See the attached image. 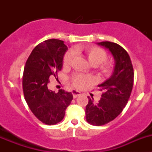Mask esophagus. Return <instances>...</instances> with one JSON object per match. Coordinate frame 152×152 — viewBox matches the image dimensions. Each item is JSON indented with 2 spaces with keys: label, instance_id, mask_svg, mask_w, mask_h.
Returning a JSON list of instances; mask_svg holds the SVG:
<instances>
[{
  "label": "esophagus",
  "instance_id": "34e87169",
  "mask_svg": "<svg viewBox=\"0 0 152 152\" xmlns=\"http://www.w3.org/2000/svg\"><path fill=\"white\" fill-rule=\"evenodd\" d=\"M73 98H77L78 96H81V93L79 91H77V90H73Z\"/></svg>",
  "mask_w": 152,
  "mask_h": 152
}]
</instances>
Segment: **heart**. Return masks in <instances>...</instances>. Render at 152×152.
Masks as SVG:
<instances>
[{"instance_id":"obj_1","label":"heart","mask_w":152,"mask_h":152,"mask_svg":"<svg viewBox=\"0 0 152 152\" xmlns=\"http://www.w3.org/2000/svg\"><path fill=\"white\" fill-rule=\"evenodd\" d=\"M75 52L76 53H80L84 55L88 62L93 66H98L102 62H104L107 59V53L103 49L98 47H85V46H79L75 49ZM73 52L69 51L65 54L64 57L63 63L65 65H67L70 63L72 59H73ZM100 68L102 72L107 73L110 72V67L108 64L104 63L103 65H100ZM91 79L83 75H76L73 77V82L75 86L78 87H82L85 85L86 82H90Z\"/></svg>"}]
</instances>
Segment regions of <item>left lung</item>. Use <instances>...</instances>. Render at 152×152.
<instances>
[{"label": "left lung", "mask_w": 152, "mask_h": 152, "mask_svg": "<svg viewBox=\"0 0 152 152\" xmlns=\"http://www.w3.org/2000/svg\"><path fill=\"white\" fill-rule=\"evenodd\" d=\"M97 44L113 55L115 66L111 76L99 85L103 91L98 103L88 97L86 106V120L92 125L102 126L114 120L123 111L132 90L134 70L129 56L125 49L115 42H101Z\"/></svg>", "instance_id": "obj_1"}]
</instances>
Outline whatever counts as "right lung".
Segmentation results:
<instances>
[{"label": "right lung", "mask_w": 152, "mask_h": 152, "mask_svg": "<svg viewBox=\"0 0 152 152\" xmlns=\"http://www.w3.org/2000/svg\"><path fill=\"white\" fill-rule=\"evenodd\" d=\"M67 47L63 41L50 39L37 45L28 56L23 76V89L27 104L42 123L56 124L63 119L73 94L63 90H49V77L61 70Z\"/></svg>", "instance_id": "add662e5"}]
</instances>
